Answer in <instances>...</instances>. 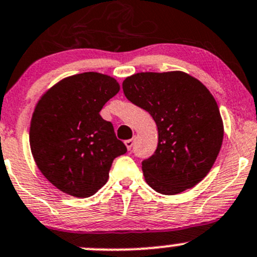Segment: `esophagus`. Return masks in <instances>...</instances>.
<instances>
[{
	"label": "esophagus",
	"mask_w": 257,
	"mask_h": 257,
	"mask_svg": "<svg viewBox=\"0 0 257 257\" xmlns=\"http://www.w3.org/2000/svg\"><path fill=\"white\" fill-rule=\"evenodd\" d=\"M124 144H125L126 149H128V150H131L132 148H133V145H134V141H133V139H128V141H125V142H124Z\"/></svg>",
	"instance_id": "1"
}]
</instances>
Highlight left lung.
<instances>
[{
  "label": "left lung",
  "instance_id": "8db88e82",
  "mask_svg": "<svg viewBox=\"0 0 257 257\" xmlns=\"http://www.w3.org/2000/svg\"><path fill=\"white\" fill-rule=\"evenodd\" d=\"M123 90L158 126L157 150L142 163L148 185L164 195H175L200 183L224 139L219 107L208 88L185 72L172 71L126 77Z\"/></svg>",
  "mask_w": 257,
  "mask_h": 257
}]
</instances>
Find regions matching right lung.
<instances>
[{
  "label": "right lung",
  "mask_w": 257,
  "mask_h": 257,
  "mask_svg": "<svg viewBox=\"0 0 257 257\" xmlns=\"http://www.w3.org/2000/svg\"><path fill=\"white\" fill-rule=\"evenodd\" d=\"M120 85L113 77L85 72L59 80L35 107L30 126L33 159L58 190L92 196L109 178L114 158L126 152L113 124L99 112Z\"/></svg>",
  "instance_id": "right-lung-1"
}]
</instances>
